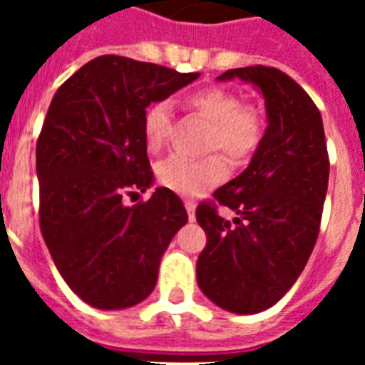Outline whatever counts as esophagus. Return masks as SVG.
<instances>
[{"instance_id":"obj_1","label":"esophagus","mask_w":365,"mask_h":365,"mask_svg":"<svg viewBox=\"0 0 365 365\" xmlns=\"http://www.w3.org/2000/svg\"><path fill=\"white\" fill-rule=\"evenodd\" d=\"M183 205H185V210H187L189 220L193 222V220H195V208H197V205H195L193 200H183Z\"/></svg>"}]
</instances>
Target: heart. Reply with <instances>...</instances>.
Wrapping results in <instances>:
<instances>
[{"label": "heart", "mask_w": 365, "mask_h": 365, "mask_svg": "<svg viewBox=\"0 0 365 365\" xmlns=\"http://www.w3.org/2000/svg\"><path fill=\"white\" fill-rule=\"evenodd\" d=\"M183 104L195 115L210 123L206 149H220L231 163L239 165L257 151L265 134V119L257 106L244 104L235 91L223 87H205L187 94ZM172 111L166 102H155L143 113V142L149 153L165 145L170 128ZM227 166L220 155L205 159L170 157L157 166V180L170 191L197 197L225 178Z\"/></svg>", "instance_id": "heart-1"}]
</instances>
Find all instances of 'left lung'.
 I'll list each match as a JSON object with an SVG mask.
<instances>
[{"mask_svg": "<svg viewBox=\"0 0 365 365\" xmlns=\"http://www.w3.org/2000/svg\"><path fill=\"white\" fill-rule=\"evenodd\" d=\"M239 77L265 98L267 130L248 168L214 193L237 212L233 222L214 200L197 206L206 246L197 282L217 307L255 314L272 307L299 278L320 231L329 159L322 115L311 96L277 68L248 66L217 77Z\"/></svg>", "mask_w": 365, "mask_h": 365, "instance_id": "obj_1", "label": "left lung"}]
</instances>
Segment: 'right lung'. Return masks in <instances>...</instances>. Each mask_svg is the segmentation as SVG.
Returning <instances> with one entry per match:
<instances>
[{
    "mask_svg": "<svg viewBox=\"0 0 365 365\" xmlns=\"http://www.w3.org/2000/svg\"><path fill=\"white\" fill-rule=\"evenodd\" d=\"M200 73L104 54L56 91L37 138L39 227L66 284L115 311L143 301L187 212L174 191L125 205L153 183L143 113Z\"/></svg>",
    "mask_w": 365,
    "mask_h": 365,
    "instance_id": "1",
    "label": "right lung"
}]
</instances>
